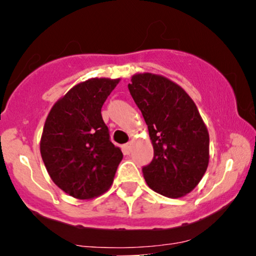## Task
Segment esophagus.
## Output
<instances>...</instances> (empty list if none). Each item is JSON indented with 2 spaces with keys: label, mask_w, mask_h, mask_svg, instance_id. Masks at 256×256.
Instances as JSON below:
<instances>
[{
  "label": "esophagus",
  "mask_w": 256,
  "mask_h": 256,
  "mask_svg": "<svg viewBox=\"0 0 256 256\" xmlns=\"http://www.w3.org/2000/svg\"><path fill=\"white\" fill-rule=\"evenodd\" d=\"M131 142H128V143H126V144L124 146V152H125V154H130L131 152Z\"/></svg>",
  "instance_id": "34e87169"
}]
</instances>
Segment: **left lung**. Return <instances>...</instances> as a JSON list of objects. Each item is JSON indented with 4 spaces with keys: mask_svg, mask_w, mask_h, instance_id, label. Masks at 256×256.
<instances>
[{
    "mask_svg": "<svg viewBox=\"0 0 256 256\" xmlns=\"http://www.w3.org/2000/svg\"><path fill=\"white\" fill-rule=\"evenodd\" d=\"M128 90L148 125L154 158L142 168L148 186L178 198L195 189L210 161V134L194 101L162 76L138 73Z\"/></svg>",
    "mask_w": 256,
    "mask_h": 256,
    "instance_id": "left-lung-1",
    "label": "left lung"
}]
</instances>
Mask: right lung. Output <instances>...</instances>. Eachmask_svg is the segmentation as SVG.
Wrapping results in <instances>:
<instances>
[{
    "label": "right lung",
    "instance_id": "obj_1",
    "mask_svg": "<svg viewBox=\"0 0 256 256\" xmlns=\"http://www.w3.org/2000/svg\"><path fill=\"white\" fill-rule=\"evenodd\" d=\"M120 79L91 78L52 106L40 138L46 171L64 192L89 200L110 189L122 158L101 116Z\"/></svg>",
    "mask_w": 256,
    "mask_h": 256
}]
</instances>
